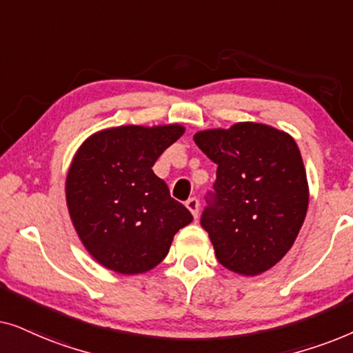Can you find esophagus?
<instances>
[{
  "mask_svg": "<svg viewBox=\"0 0 353 353\" xmlns=\"http://www.w3.org/2000/svg\"><path fill=\"white\" fill-rule=\"evenodd\" d=\"M186 207L188 210L194 215V219H197V214H199V199H197V197H190V199L186 201Z\"/></svg>",
  "mask_w": 353,
  "mask_h": 353,
  "instance_id": "1",
  "label": "esophagus"
}]
</instances>
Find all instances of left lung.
<instances>
[{
	"label": "left lung",
	"instance_id": "1",
	"mask_svg": "<svg viewBox=\"0 0 353 353\" xmlns=\"http://www.w3.org/2000/svg\"><path fill=\"white\" fill-rule=\"evenodd\" d=\"M194 143L216 163L201 216L216 260L245 276L267 272L292 248L307 215V175L296 141L268 125L241 122L196 133Z\"/></svg>",
	"mask_w": 353,
	"mask_h": 353
}]
</instances>
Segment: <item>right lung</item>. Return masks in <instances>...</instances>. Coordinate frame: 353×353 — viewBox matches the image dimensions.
<instances>
[{
	"label": "right lung",
	"instance_id": "add662e5",
	"mask_svg": "<svg viewBox=\"0 0 353 353\" xmlns=\"http://www.w3.org/2000/svg\"><path fill=\"white\" fill-rule=\"evenodd\" d=\"M185 128H108L77 151L65 180L69 214L86 250L122 274L149 272L165 259L173 236L192 221L152 172L159 156Z\"/></svg>",
	"mask_w": 353,
	"mask_h": 353
}]
</instances>
